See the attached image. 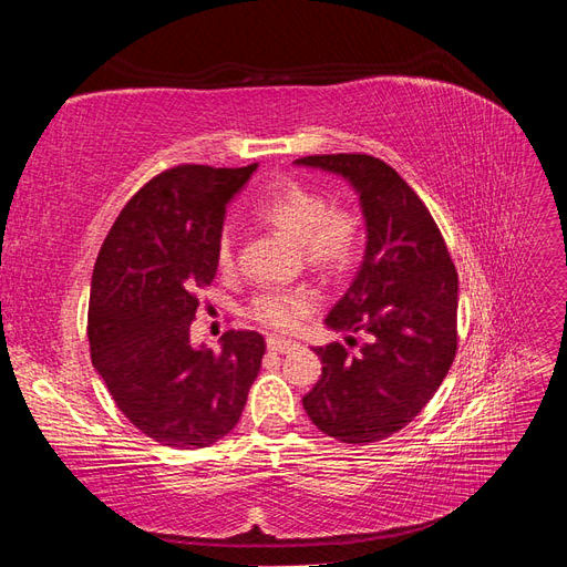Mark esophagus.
Returning <instances> with one entry per match:
<instances>
[{
	"label": "esophagus",
	"instance_id": "obj_1",
	"mask_svg": "<svg viewBox=\"0 0 567 567\" xmlns=\"http://www.w3.org/2000/svg\"><path fill=\"white\" fill-rule=\"evenodd\" d=\"M296 342L293 340H286V338H277V336H269L267 338V348L274 350V352H288L290 348H293Z\"/></svg>",
	"mask_w": 567,
	"mask_h": 567
}]
</instances>
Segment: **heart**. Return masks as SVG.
I'll use <instances>...</instances> for the list:
<instances>
[{"instance_id":"1","label":"heart","mask_w":567,"mask_h":567,"mask_svg":"<svg viewBox=\"0 0 567 567\" xmlns=\"http://www.w3.org/2000/svg\"><path fill=\"white\" fill-rule=\"evenodd\" d=\"M255 217L298 244L305 267L326 279H340L354 267L364 248V221L348 205H331L329 196L300 182H284L257 203ZM236 265L234 236L229 229L219 234L217 267L231 271ZM319 305V293L310 286L267 288L257 293L248 315L271 331H293Z\"/></svg>"}]
</instances>
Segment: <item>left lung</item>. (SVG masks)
Masks as SVG:
<instances>
[{"instance_id": "8db88e82", "label": "left lung", "mask_w": 567, "mask_h": 567, "mask_svg": "<svg viewBox=\"0 0 567 567\" xmlns=\"http://www.w3.org/2000/svg\"><path fill=\"white\" fill-rule=\"evenodd\" d=\"M298 165L352 182L367 217V252L348 293L326 317L333 331H364L354 352L331 342L321 379L305 394L321 433L348 444L379 442L414 421L447 375L456 348L458 277L425 203L398 169L369 153H323Z\"/></svg>"}]
</instances>
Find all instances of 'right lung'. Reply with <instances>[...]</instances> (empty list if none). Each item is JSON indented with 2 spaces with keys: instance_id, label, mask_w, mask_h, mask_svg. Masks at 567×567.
Wrapping results in <instances>:
<instances>
[{
  "instance_id": "obj_1",
  "label": "right lung",
  "mask_w": 567,
  "mask_h": 567,
  "mask_svg": "<svg viewBox=\"0 0 567 567\" xmlns=\"http://www.w3.org/2000/svg\"><path fill=\"white\" fill-rule=\"evenodd\" d=\"M255 167L163 169L130 198L96 257L92 364L130 423L167 447L200 450L225 437L262 367L265 338L255 331H227L219 352L192 346L225 205Z\"/></svg>"
}]
</instances>
